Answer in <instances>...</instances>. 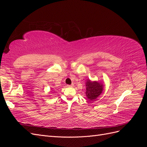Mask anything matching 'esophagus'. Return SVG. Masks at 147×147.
<instances>
[{"label": "esophagus", "instance_id": "34e87169", "mask_svg": "<svg viewBox=\"0 0 147 147\" xmlns=\"http://www.w3.org/2000/svg\"><path fill=\"white\" fill-rule=\"evenodd\" d=\"M74 84H71V85H68V87H73Z\"/></svg>", "mask_w": 147, "mask_h": 147}]
</instances>
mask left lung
<instances>
[{
    "instance_id": "8db88e82",
    "label": "left lung",
    "mask_w": 147,
    "mask_h": 147,
    "mask_svg": "<svg viewBox=\"0 0 147 147\" xmlns=\"http://www.w3.org/2000/svg\"><path fill=\"white\" fill-rule=\"evenodd\" d=\"M86 92L87 98L89 100H93L98 97L103 91L104 84L102 82L92 81L88 79L86 83Z\"/></svg>"
}]
</instances>
